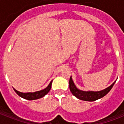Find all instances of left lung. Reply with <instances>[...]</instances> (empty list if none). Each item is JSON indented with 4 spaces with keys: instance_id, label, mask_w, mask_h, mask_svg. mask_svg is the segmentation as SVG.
<instances>
[{
    "instance_id": "obj_1",
    "label": "left lung",
    "mask_w": 124,
    "mask_h": 124,
    "mask_svg": "<svg viewBox=\"0 0 124 124\" xmlns=\"http://www.w3.org/2000/svg\"><path fill=\"white\" fill-rule=\"evenodd\" d=\"M115 82L116 81L114 82L110 86L104 89L103 90L98 91H85L80 90L77 87L71 76L70 79V89L72 94L80 100L88 101V102H93L106 96L111 89Z\"/></svg>"
}]
</instances>
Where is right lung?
Wrapping results in <instances>:
<instances>
[{
	"label": "right lung",
	"instance_id": "add662e5",
	"mask_svg": "<svg viewBox=\"0 0 124 124\" xmlns=\"http://www.w3.org/2000/svg\"><path fill=\"white\" fill-rule=\"evenodd\" d=\"M53 80L51 81L49 83V84L46 87L45 89H42V90L39 91H35L33 93H22L20 91H18L16 90L15 89L13 88L14 91L16 92V93L18 94V96H20V97L26 99L28 100H37V99H39L40 98H42L44 96L48 93V92L50 91L51 87V84H52Z\"/></svg>",
	"mask_w": 124,
	"mask_h": 124
}]
</instances>
